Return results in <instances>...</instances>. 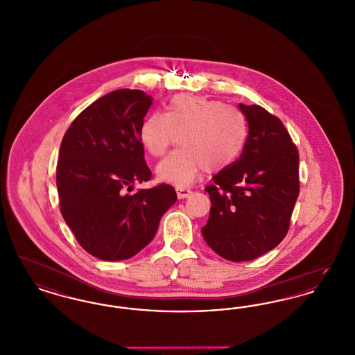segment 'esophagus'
<instances>
[{"mask_svg":"<svg viewBox=\"0 0 355 355\" xmlns=\"http://www.w3.org/2000/svg\"><path fill=\"white\" fill-rule=\"evenodd\" d=\"M175 191H177V197H178L180 200L189 198V197L191 196V193H193V191H191L190 189H187V187H177Z\"/></svg>","mask_w":355,"mask_h":355,"instance_id":"1","label":"esophagus"}]
</instances>
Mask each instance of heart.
<instances>
[{
    "label": "heart",
    "instance_id": "b5f03b06",
    "mask_svg": "<svg viewBox=\"0 0 355 355\" xmlns=\"http://www.w3.org/2000/svg\"><path fill=\"white\" fill-rule=\"evenodd\" d=\"M178 135L180 149L157 166L161 181L189 186L205 170L220 171L243 152L249 128L236 106L198 96H175L165 116L153 113L139 126V144L153 157L168 152Z\"/></svg>",
    "mask_w": 355,
    "mask_h": 355
}]
</instances>
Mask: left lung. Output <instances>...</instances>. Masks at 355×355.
I'll use <instances>...</instances> for the list:
<instances>
[{"label": "left lung", "mask_w": 355, "mask_h": 355, "mask_svg": "<svg viewBox=\"0 0 355 355\" xmlns=\"http://www.w3.org/2000/svg\"><path fill=\"white\" fill-rule=\"evenodd\" d=\"M249 125L241 157L206 186L211 207L201 229L222 258L252 261L285 238L300 194V155L281 119L258 105H238Z\"/></svg>", "instance_id": "obj_1"}]
</instances>
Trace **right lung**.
<instances>
[{
  "label": "right lung",
  "mask_w": 355,
  "mask_h": 355,
  "mask_svg": "<svg viewBox=\"0 0 355 355\" xmlns=\"http://www.w3.org/2000/svg\"><path fill=\"white\" fill-rule=\"evenodd\" d=\"M152 103L142 90H114L80 113L61 142V214L85 250L103 261L128 259L146 248L177 201L165 184L126 194L152 178L138 138Z\"/></svg>",
  "instance_id": "right-lung-1"
}]
</instances>
